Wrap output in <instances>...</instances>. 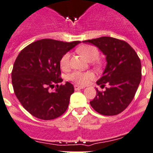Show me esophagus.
<instances>
[{
    "mask_svg": "<svg viewBox=\"0 0 153 153\" xmlns=\"http://www.w3.org/2000/svg\"><path fill=\"white\" fill-rule=\"evenodd\" d=\"M74 87L75 90H79V89H84V88H85V87H83V86H80V85H74Z\"/></svg>",
    "mask_w": 153,
    "mask_h": 153,
    "instance_id": "obj_1",
    "label": "esophagus"
}]
</instances>
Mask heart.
I'll list each match as a JSON object with an SVG mask.
<instances>
[{
    "instance_id": "heart-1",
    "label": "heart",
    "mask_w": 153,
    "mask_h": 153,
    "mask_svg": "<svg viewBox=\"0 0 153 153\" xmlns=\"http://www.w3.org/2000/svg\"><path fill=\"white\" fill-rule=\"evenodd\" d=\"M78 52L87 60L92 61L96 59L99 56V51L97 48L91 45H83L78 48ZM60 67L63 69H65L69 66L70 63V53H66L62 56L60 59ZM94 78L93 74L90 72H81L78 71H74L68 75V79L73 81L77 84L82 85H85L89 82Z\"/></svg>"
}]
</instances>
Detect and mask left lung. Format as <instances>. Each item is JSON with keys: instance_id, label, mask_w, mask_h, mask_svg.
<instances>
[{"instance_id": "left-lung-1", "label": "left lung", "mask_w": 153, "mask_h": 153, "mask_svg": "<svg viewBox=\"0 0 153 153\" xmlns=\"http://www.w3.org/2000/svg\"><path fill=\"white\" fill-rule=\"evenodd\" d=\"M96 45L106 56L103 76L97 82L105 91L97 89L90 101L92 108L103 115H115L123 111L135 96L141 79V64L134 49L125 41L101 37L83 41Z\"/></svg>"}]
</instances>
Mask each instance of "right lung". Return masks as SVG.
<instances>
[{
  "label": "right lung",
  "mask_w": 153,
  "mask_h": 153,
  "mask_svg": "<svg viewBox=\"0 0 153 153\" xmlns=\"http://www.w3.org/2000/svg\"><path fill=\"white\" fill-rule=\"evenodd\" d=\"M80 43L79 41L64 42L53 39L36 41L21 51L12 71L14 93L21 105L34 117L54 120L68 109L71 83L58 84L60 78L62 56ZM53 88V91L51 90Z\"/></svg>",
  "instance_id": "obj_1"
}]
</instances>
